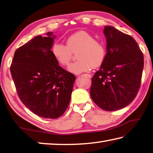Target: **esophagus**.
<instances>
[{
  "label": "esophagus",
  "instance_id": "34e87169",
  "mask_svg": "<svg viewBox=\"0 0 153 153\" xmlns=\"http://www.w3.org/2000/svg\"><path fill=\"white\" fill-rule=\"evenodd\" d=\"M85 76L89 77V78H91V75L89 74H85Z\"/></svg>",
  "mask_w": 153,
  "mask_h": 153
}]
</instances>
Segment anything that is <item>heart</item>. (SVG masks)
<instances>
[{
    "instance_id": "obj_1",
    "label": "heart",
    "mask_w": 153,
    "mask_h": 153,
    "mask_svg": "<svg viewBox=\"0 0 153 153\" xmlns=\"http://www.w3.org/2000/svg\"><path fill=\"white\" fill-rule=\"evenodd\" d=\"M52 53L56 61L62 66H67L71 62L72 53H76L78 61L69 66L68 71L75 74L89 71L100 67L106 56V48L103 42L85 30L79 31L68 37L66 45L61 43H53Z\"/></svg>"
}]
</instances>
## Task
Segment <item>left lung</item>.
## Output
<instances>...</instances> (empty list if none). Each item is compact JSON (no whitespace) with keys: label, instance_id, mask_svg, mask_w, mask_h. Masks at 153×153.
<instances>
[{"label":"left lung","instance_id":"8db88e82","mask_svg":"<svg viewBox=\"0 0 153 153\" xmlns=\"http://www.w3.org/2000/svg\"><path fill=\"white\" fill-rule=\"evenodd\" d=\"M107 39L105 59L93 75L90 95L103 110L125 108L137 95L144 67L143 53L129 35L111 26L103 31Z\"/></svg>","mask_w":153,"mask_h":153}]
</instances>
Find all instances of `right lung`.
Here are the masks:
<instances>
[{
  "label": "right lung",
  "mask_w": 153,
  "mask_h": 153,
  "mask_svg": "<svg viewBox=\"0 0 153 153\" xmlns=\"http://www.w3.org/2000/svg\"><path fill=\"white\" fill-rule=\"evenodd\" d=\"M52 34L37 36L19 48L10 70L24 105L40 117L56 119L68 108L75 76L59 66L52 55Z\"/></svg>",
  "instance_id": "obj_1"
}]
</instances>
